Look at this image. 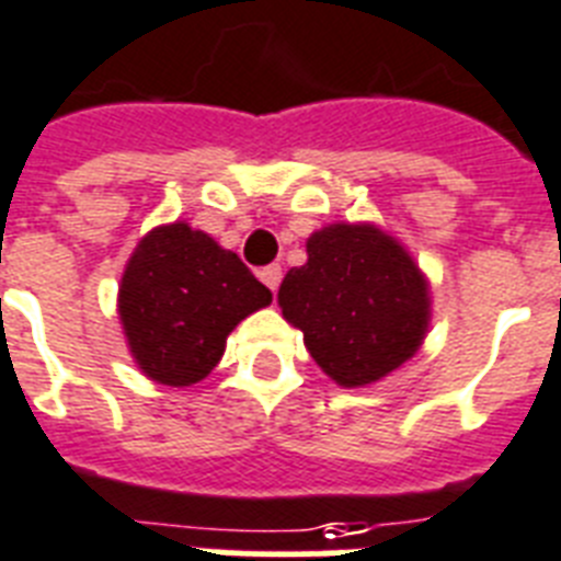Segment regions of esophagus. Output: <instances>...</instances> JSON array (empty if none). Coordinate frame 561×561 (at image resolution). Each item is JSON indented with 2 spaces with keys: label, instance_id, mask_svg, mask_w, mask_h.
I'll return each mask as SVG.
<instances>
[{
  "label": "esophagus",
  "instance_id": "esophagus-1",
  "mask_svg": "<svg viewBox=\"0 0 561 561\" xmlns=\"http://www.w3.org/2000/svg\"><path fill=\"white\" fill-rule=\"evenodd\" d=\"M260 280L272 289V293H277V286H280V277H284V272H280V266L277 263H272V266H263L257 272Z\"/></svg>",
  "mask_w": 561,
  "mask_h": 561
}]
</instances>
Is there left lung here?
Segmentation results:
<instances>
[{
  "label": "left lung",
  "mask_w": 561,
  "mask_h": 561,
  "mask_svg": "<svg viewBox=\"0 0 561 561\" xmlns=\"http://www.w3.org/2000/svg\"><path fill=\"white\" fill-rule=\"evenodd\" d=\"M277 304L316 365L342 388H367L393 374L432 324L428 277L374 222L312 231L307 263L286 272Z\"/></svg>",
  "instance_id": "8db88e82"
}]
</instances>
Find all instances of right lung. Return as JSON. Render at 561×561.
<instances>
[{
    "label": "right lung",
    "mask_w": 561,
    "mask_h": 561,
    "mask_svg": "<svg viewBox=\"0 0 561 561\" xmlns=\"http://www.w3.org/2000/svg\"><path fill=\"white\" fill-rule=\"evenodd\" d=\"M272 293L243 260L176 219L138 240L118 286V316L138 370L159 385L203 382L243 318Z\"/></svg>",
    "instance_id": "obj_1"
}]
</instances>
